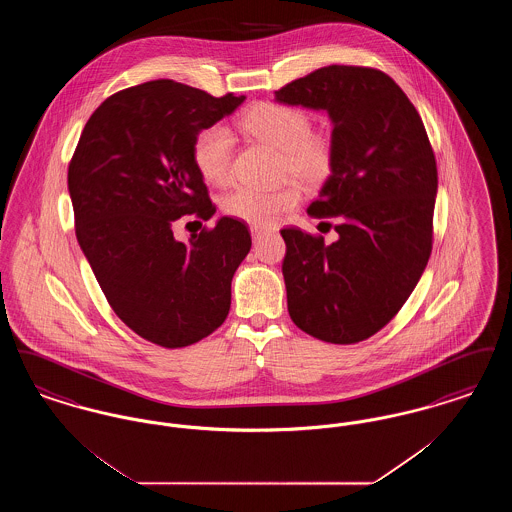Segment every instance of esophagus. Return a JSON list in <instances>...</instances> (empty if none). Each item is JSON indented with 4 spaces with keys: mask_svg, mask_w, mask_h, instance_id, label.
<instances>
[{
    "mask_svg": "<svg viewBox=\"0 0 512 512\" xmlns=\"http://www.w3.org/2000/svg\"><path fill=\"white\" fill-rule=\"evenodd\" d=\"M251 236H253L255 242H259L263 236H267V230L259 228V226H251Z\"/></svg>",
    "mask_w": 512,
    "mask_h": 512,
    "instance_id": "obj_1",
    "label": "esophagus"
}]
</instances>
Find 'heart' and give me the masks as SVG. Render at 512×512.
<instances>
[{
  "label": "heart",
  "instance_id": "1",
  "mask_svg": "<svg viewBox=\"0 0 512 512\" xmlns=\"http://www.w3.org/2000/svg\"><path fill=\"white\" fill-rule=\"evenodd\" d=\"M240 124L247 134L282 151L284 176H293L307 186H317L334 171V136L324 128H313L311 115L303 107L261 101L245 113ZM232 153V134L222 124H211L195 136L192 147L195 169L209 184L226 186L232 180ZM299 201L301 192L295 184L274 190L240 186L222 199V211L232 219L268 228L292 213Z\"/></svg>",
  "mask_w": 512,
  "mask_h": 512
}]
</instances>
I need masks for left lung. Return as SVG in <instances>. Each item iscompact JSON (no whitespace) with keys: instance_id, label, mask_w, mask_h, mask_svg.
<instances>
[{"instance_id":"obj_1","label":"left lung","mask_w":512,"mask_h":512,"mask_svg":"<svg viewBox=\"0 0 512 512\" xmlns=\"http://www.w3.org/2000/svg\"><path fill=\"white\" fill-rule=\"evenodd\" d=\"M274 96L328 111L336 142L309 215L338 242L282 230L290 317L317 340H368L405 305L432 253L438 167L426 128L405 92L370 67H322Z\"/></svg>"}]
</instances>
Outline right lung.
Returning a JSON list of instances; mask_svg holds the SVG:
<instances>
[{
	"label": "right lung",
	"mask_w": 512,
	"mask_h": 512,
	"mask_svg": "<svg viewBox=\"0 0 512 512\" xmlns=\"http://www.w3.org/2000/svg\"><path fill=\"white\" fill-rule=\"evenodd\" d=\"M244 99L151 80L105 99L74 149L76 240L115 315L155 345H192L228 317L232 276L251 249L247 226L222 217L186 244L172 228L215 215L192 147Z\"/></svg>",
	"instance_id": "obj_1"
}]
</instances>
